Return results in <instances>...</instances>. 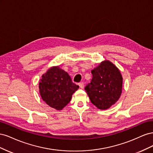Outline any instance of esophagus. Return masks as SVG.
Here are the masks:
<instances>
[{
  "mask_svg": "<svg viewBox=\"0 0 153 153\" xmlns=\"http://www.w3.org/2000/svg\"><path fill=\"white\" fill-rule=\"evenodd\" d=\"M78 85L80 86V87L81 88V89H83V88H84V83L83 82H80L79 84H78Z\"/></svg>",
  "mask_w": 153,
  "mask_h": 153,
  "instance_id": "1",
  "label": "esophagus"
}]
</instances>
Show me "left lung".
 Returning a JSON list of instances; mask_svg holds the SVG:
<instances>
[{
	"label": "left lung",
	"mask_w": 153,
	"mask_h": 153,
	"mask_svg": "<svg viewBox=\"0 0 153 153\" xmlns=\"http://www.w3.org/2000/svg\"><path fill=\"white\" fill-rule=\"evenodd\" d=\"M92 78L85 87L91 103L100 110H106L119 100L122 92L123 77L118 68L105 61L91 71Z\"/></svg>",
	"instance_id": "obj_1"
}]
</instances>
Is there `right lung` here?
Segmentation results:
<instances>
[{"label":"right lung","mask_w":153,"mask_h":153,"mask_svg":"<svg viewBox=\"0 0 153 153\" xmlns=\"http://www.w3.org/2000/svg\"><path fill=\"white\" fill-rule=\"evenodd\" d=\"M79 86L71 80L67 72L59 67L49 69L39 82L41 98L51 107L62 110L70 101Z\"/></svg>","instance_id":"right-lung-1"}]
</instances>
